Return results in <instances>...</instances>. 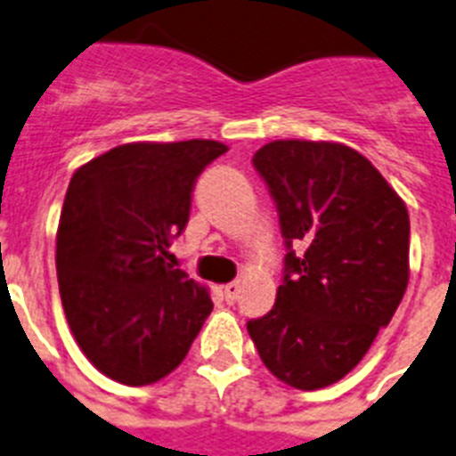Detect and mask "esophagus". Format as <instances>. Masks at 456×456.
<instances>
[{
    "label": "esophagus",
    "instance_id": "1",
    "mask_svg": "<svg viewBox=\"0 0 456 456\" xmlns=\"http://www.w3.org/2000/svg\"><path fill=\"white\" fill-rule=\"evenodd\" d=\"M237 297H240V283H235V281H232V283L224 285V299H225V304H235Z\"/></svg>",
    "mask_w": 456,
    "mask_h": 456
}]
</instances>
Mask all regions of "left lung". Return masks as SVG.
I'll list each match as a JSON object with an SVG mask.
<instances>
[{
    "label": "left lung",
    "instance_id": "left-lung-1",
    "mask_svg": "<svg viewBox=\"0 0 456 456\" xmlns=\"http://www.w3.org/2000/svg\"><path fill=\"white\" fill-rule=\"evenodd\" d=\"M285 240L276 304L247 329L269 372L299 390L340 381L388 326L409 283V212L354 148L272 141L253 155ZM292 243L305 253L297 256Z\"/></svg>",
    "mask_w": 456,
    "mask_h": 456
}]
</instances>
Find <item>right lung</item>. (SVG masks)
<instances>
[{
	"label": "right lung",
	"instance_id": "add662e5",
	"mask_svg": "<svg viewBox=\"0 0 456 456\" xmlns=\"http://www.w3.org/2000/svg\"><path fill=\"white\" fill-rule=\"evenodd\" d=\"M228 148L219 141L125 143L79 167L56 231V273L66 320L95 368L127 386L178 368L212 299L167 263L184 231L200 173Z\"/></svg>",
	"mask_w": 456,
	"mask_h": 456
}]
</instances>
